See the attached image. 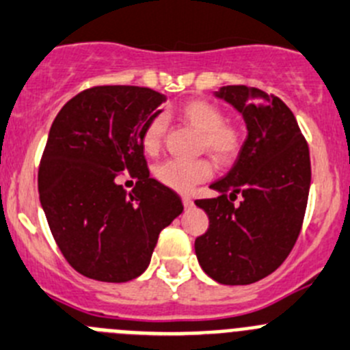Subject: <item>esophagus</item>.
Instances as JSON below:
<instances>
[{
  "label": "esophagus",
  "mask_w": 350,
  "mask_h": 350,
  "mask_svg": "<svg viewBox=\"0 0 350 350\" xmlns=\"http://www.w3.org/2000/svg\"><path fill=\"white\" fill-rule=\"evenodd\" d=\"M182 202H184V208L185 209H191L194 206V199L191 196H182Z\"/></svg>",
  "instance_id": "1"
}]
</instances>
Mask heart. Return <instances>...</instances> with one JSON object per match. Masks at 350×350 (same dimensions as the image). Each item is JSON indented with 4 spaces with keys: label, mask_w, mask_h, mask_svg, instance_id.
Masks as SVG:
<instances>
[{
    "label": "heart",
    "mask_w": 350,
    "mask_h": 350,
    "mask_svg": "<svg viewBox=\"0 0 350 350\" xmlns=\"http://www.w3.org/2000/svg\"><path fill=\"white\" fill-rule=\"evenodd\" d=\"M177 115L192 129L201 132L199 148L208 151L219 165H230L242 149V132L232 123L225 122V115L218 106L204 99H191L177 109ZM165 134V118L152 116L142 131V149L148 154H156L161 149ZM213 163L209 159H168L156 166L154 177L166 187L187 192L196 184L211 178Z\"/></svg>",
    "instance_id": "1"
}]
</instances>
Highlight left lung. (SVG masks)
Returning <instances> with one entry per match:
<instances>
[{"mask_svg":"<svg viewBox=\"0 0 350 350\" xmlns=\"http://www.w3.org/2000/svg\"><path fill=\"white\" fill-rule=\"evenodd\" d=\"M247 139L227 177L211 184L218 198L198 199L209 228L196 239L199 265L223 285H249L287 259L301 234L311 185L309 148L294 113L280 98L245 85H225ZM241 193L243 201L233 204Z\"/></svg>","mask_w":350,"mask_h":350,"instance_id":"8db88e82","label":"left lung"}]
</instances>
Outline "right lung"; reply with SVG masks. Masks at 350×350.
I'll use <instances>...</instances> for the list:
<instances>
[{"instance_id":"1","label":"right lung","mask_w":350,"mask_h":350,"mask_svg":"<svg viewBox=\"0 0 350 350\" xmlns=\"http://www.w3.org/2000/svg\"><path fill=\"white\" fill-rule=\"evenodd\" d=\"M166 96L137 85H94L56 115L38 185L49 230L75 271L122 284L151 261L159 232L184 211L177 192L149 177L141 135ZM138 178L127 193L118 178Z\"/></svg>"}]
</instances>
